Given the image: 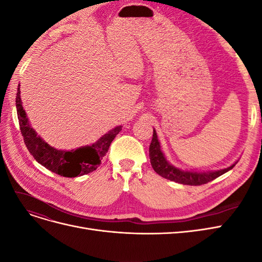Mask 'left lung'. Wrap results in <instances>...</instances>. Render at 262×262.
I'll return each mask as SVG.
<instances>
[{"label":"left lung","instance_id":"8db88e82","mask_svg":"<svg viewBox=\"0 0 262 262\" xmlns=\"http://www.w3.org/2000/svg\"><path fill=\"white\" fill-rule=\"evenodd\" d=\"M149 160L150 165H152L153 169L158 173V175L169 179L170 181L178 182V184L182 185H189V186H200L208 184V182L214 180L215 178L223 175L226 171L231 170L234 166H229L227 168L215 170V171H207V172H198V171H188V170H181L175 166L170 165L167 160L165 158V155L163 154L160 142L157 140L156 131L153 130V138L152 142L149 145Z\"/></svg>","mask_w":262,"mask_h":262}]
</instances>
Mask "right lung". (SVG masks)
Segmentation results:
<instances>
[{"mask_svg": "<svg viewBox=\"0 0 262 262\" xmlns=\"http://www.w3.org/2000/svg\"><path fill=\"white\" fill-rule=\"evenodd\" d=\"M16 108L20 133L29 153L43 167L63 177L72 178L83 176L96 170L102 157L108 152L113 140L122 129L121 125L116 126L115 129L106 133L104 137H101L96 143L92 144L91 146L62 150L46 143L30 126L28 119L26 118L25 110L21 106L19 85L16 94Z\"/></svg>", "mask_w": 262, "mask_h": 262, "instance_id": "obj_1", "label": "right lung"}]
</instances>
